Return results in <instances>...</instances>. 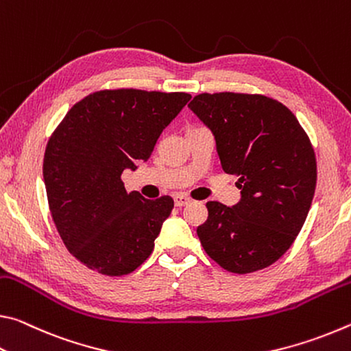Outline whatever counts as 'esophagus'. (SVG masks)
<instances>
[{
    "label": "esophagus",
    "instance_id": "34e87169",
    "mask_svg": "<svg viewBox=\"0 0 351 351\" xmlns=\"http://www.w3.org/2000/svg\"><path fill=\"white\" fill-rule=\"evenodd\" d=\"M189 202H191V199L186 197V196H183V194H179V196L174 197L176 206H185V205H188Z\"/></svg>",
    "mask_w": 351,
    "mask_h": 351
}]
</instances>
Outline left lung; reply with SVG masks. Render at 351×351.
I'll use <instances>...</instances> for the list:
<instances>
[{"mask_svg":"<svg viewBox=\"0 0 351 351\" xmlns=\"http://www.w3.org/2000/svg\"><path fill=\"white\" fill-rule=\"evenodd\" d=\"M188 107L211 130L222 169L241 189L237 205L206 204L200 244L228 272L271 266L311 208L317 166L308 135L288 107L263 95L202 93Z\"/></svg>","mask_w":351,"mask_h":351,"instance_id":"1","label":"left lung"}]
</instances>
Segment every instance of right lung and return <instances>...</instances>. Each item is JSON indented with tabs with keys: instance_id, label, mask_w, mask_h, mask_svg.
I'll return each mask as SVG.
<instances>
[{
	"instance_id": "1",
	"label": "right lung",
	"mask_w": 351,
	"mask_h": 351,
	"mask_svg": "<svg viewBox=\"0 0 351 351\" xmlns=\"http://www.w3.org/2000/svg\"><path fill=\"white\" fill-rule=\"evenodd\" d=\"M188 93L102 90L71 107L51 135L43 160L46 196L63 244L91 271L119 277L154 250L174 200L128 193L124 169L151 157Z\"/></svg>"
}]
</instances>
